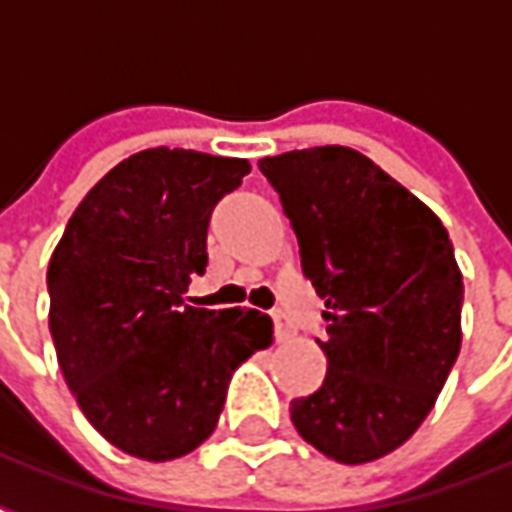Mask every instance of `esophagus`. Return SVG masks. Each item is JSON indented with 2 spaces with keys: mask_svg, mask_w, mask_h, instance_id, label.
I'll list each match as a JSON object with an SVG mask.
<instances>
[{
  "mask_svg": "<svg viewBox=\"0 0 512 512\" xmlns=\"http://www.w3.org/2000/svg\"><path fill=\"white\" fill-rule=\"evenodd\" d=\"M274 334H277L279 343H288L290 337H296V326L282 312H274Z\"/></svg>",
  "mask_w": 512,
  "mask_h": 512,
  "instance_id": "34e87169",
  "label": "esophagus"
}]
</instances>
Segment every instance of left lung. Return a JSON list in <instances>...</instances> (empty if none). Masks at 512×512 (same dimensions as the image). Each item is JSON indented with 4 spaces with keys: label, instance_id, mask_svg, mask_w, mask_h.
I'll return each mask as SVG.
<instances>
[{
    "label": "left lung",
    "instance_id": "8db88e82",
    "mask_svg": "<svg viewBox=\"0 0 512 512\" xmlns=\"http://www.w3.org/2000/svg\"><path fill=\"white\" fill-rule=\"evenodd\" d=\"M326 301L323 386L290 403L301 439L337 463L406 444L436 406L461 351L463 277L444 224L354 147L257 161Z\"/></svg>",
    "mask_w": 512,
    "mask_h": 512
}]
</instances>
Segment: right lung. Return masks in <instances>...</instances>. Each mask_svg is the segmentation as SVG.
Returning <instances> with one entry per match:
<instances>
[{"label":"right lung","mask_w":512,"mask_h":512,"mask_svg":"<svg viewBox=\"0 0 512 512\" xmlns=\"http://www.w3.org/2000/svg\"><path fill=\"white\" fill-rule=\"evenodd\" d=\"M252 164L139 150L87 191L49 260V329L87 422L139 461H175L211 436L238 367L274 343L268 315L183 304L208 266L213 205Z\"/></svg>","instance_id":"obj_1"}]
</instances>
